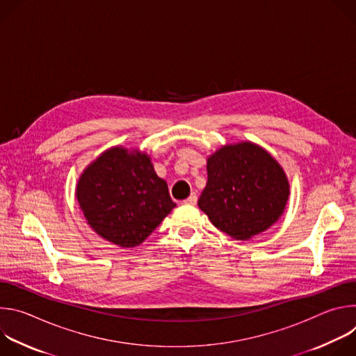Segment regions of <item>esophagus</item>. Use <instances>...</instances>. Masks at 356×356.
I'll return each mask as SVG.
<instances>
[{
	"mask_svg": "<svg viewBox=\"0 0 356 356\" xmlns=\"http://www.w3.org/2000/svg\"><path fill=\"white\" fill-rule=\"evenodd\" d=\"M184 204H190V206H195L197 204V194L191 193L190 197L187 200H184Z\"/></svg>",
	"mask_w": 356,
	"mask_h": 356,
	"instance_id": "esophagus-1",
	"label": "esophagus"
}]
</instances>
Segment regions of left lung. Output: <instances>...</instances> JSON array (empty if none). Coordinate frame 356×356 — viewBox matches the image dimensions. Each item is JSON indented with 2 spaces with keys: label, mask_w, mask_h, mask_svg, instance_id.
Listing matches in <instances>:
<instances>
[{
  "label": "left lung",
  "mask_w": 356,
  "mask_h": 356,
  "mask_svg": "<svg viewBox=\"0 0 356 356\" xmlns=\"http://www.w3.org/2000/svg\"><path fill=\"white\" fill-rule=\"evenodd\" d=\"M207 184L198 207L236 241L270 228L284 213L290 184L279 162L250 140L228 143L207 158Z\"/></svg>",
  "instance_id": "obj_1"
}]
</instances>
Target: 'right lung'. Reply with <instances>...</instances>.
Listing matches in <instances>:
<instances>
[{
  "instance_id": "1",
  "label": "right lung",
  "mask_w": 356,
  "mask_h": 356,
  "mask_svg": "<svg viewBox=\"0 0 356 356\" xmlns=\"http://www.w3.org/2000/svg\"><path fill=\"white\" fill-rule=\"evenodd\" d=\"M76 197L87 224L121 248L140 245L176 207L142 150L113 146L80 175Z\"/></svg>"
}]
</instances>
